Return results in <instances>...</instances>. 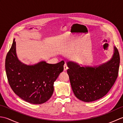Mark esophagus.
Returning a JSON list of instances; mask_svg holds the SVG:
<instances>
[{"label":"esophagus","mask_w":123,"mask_h":123,"mask_svg":"<svg viewBox=\"0 0 123 123\" xmlns=\"http://www.w3.org/2000/svg\"><path fill=\"white\" fill-rule=\"evenodd\" d=\"M68 69V66L67 64H65L64 65V71H67Z\"/></svg>","instance_id":"esophagus-1"}]
</instances>
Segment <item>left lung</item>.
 I'll return each instance as SVG.
<instances>
[{
    "instance_id": "left-lung-1",
    "label": "left lung",
    "mask_w": 123,
    "mask_h": 123,
    "mask_svg": "<svg viewBox=\"0 0 123 123\" xmlns=\"http://www.w3.org/2000/svg\"><path fill=\"white\" fill-rule=\"evenodd\" d=\"M119 62L116 47L110 61L98 67H81L74 62H68L67 72L75 97L83 101L91 102L105 96L118 77Z\"/></svg>"
}]
</instances>
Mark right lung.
<instances>
[{"instance_id":"right-lung-1","label":"right lung","mask_w":123,"mask_h":123,"mask_svg":"<svg viewBox=\"0 0 123 123\" xmlns=\"http://www.w3.org/2000/svg\"><path fill=\"white\" fill-rule=\"evenodd\" d=\"M64 64V61L56 64L42 61L33 66L22 63L16 55L14 39L6 55L5 69L10 87L18 96L31 104H41L51 97L54 82Z\"/></svg>"}]
</instances>
